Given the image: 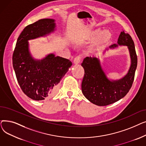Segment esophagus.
Returning <instances> with one entry per match:
<instances>
[{"label": "esophagus", "mask_w": 146, "mask_h": 146, "mask_svg": "<svg viewBox=\"0 0 146 146\" xmlns=\"http://www.w3.org/2000/svg\"><path fill=\"white\" fill-rule=\"evenodd\" d=\"M80 61H81V57L80 56H77L76 57L74 58V61L73 62L74 64H79L80 63Z\"/></svg>", "instance_id": "1"}]
</instances>
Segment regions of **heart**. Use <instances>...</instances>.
<instances>
[{"mask_svg":"<svg viewBox=\"0 0 146 146\" xmlns=\"http://www.w3.org/2000/svg\"><path fill=\"white\" fill-rule=\"evenodd\" d=\"M95 36L94 44L99 45L108 41L111 38V34L108 30H104L101 32L100 29H96L92 31L88 35V38H93Z\"/></svg>","mask_w":146,"mask_h":146,"instance_id":"1","label":"heart"}]
</instances>
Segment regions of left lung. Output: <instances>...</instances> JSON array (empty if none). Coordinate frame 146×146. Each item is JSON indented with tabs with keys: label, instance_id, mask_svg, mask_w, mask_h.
Here are the masks:
<instances>
[{
	"label": "left lung",
	"instance_id": "1",
	"mask_svg": "<svg viewBox=\"0 0 146 146\" xmlns=\"http://www.w3.org/2000/svg\"><path fill=\"white\" fill-rule=\"evenodd\" d=\"M118 45L127 46L131 61L128 73L119 80H109L96 57H87L82 63L85 70L82 82V93L90 102L96 105L106 106L119 101L127 94L132 86L137 66L134 41L129 34L122 31L117 44H114L110 48H113Z\"/></svg>",
	"mask_w": 146,
	"mask_h": 146
}]
</instances>
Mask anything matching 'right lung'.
I'll list each match as a JSON object with an SVG mask.
<instances>
[{"label":"right lung","instance_id":"1","mask_svg":"<svg viewBox=\"0 0 146 146\" xmlns=\"http://www.w3.org/2000/svg\"><path fill=\"white\" fill-rule=\"evenodd\" d=\"M52 19H42L27 26L19 35L13 53L12 63L22 90L35 101L55 94L57 84L71 67V61L50 54L35 60L29 51L28 40L52 33L56 24Z\"/></svg>","mask_w":146,"mask_h":146}]
</instances>
